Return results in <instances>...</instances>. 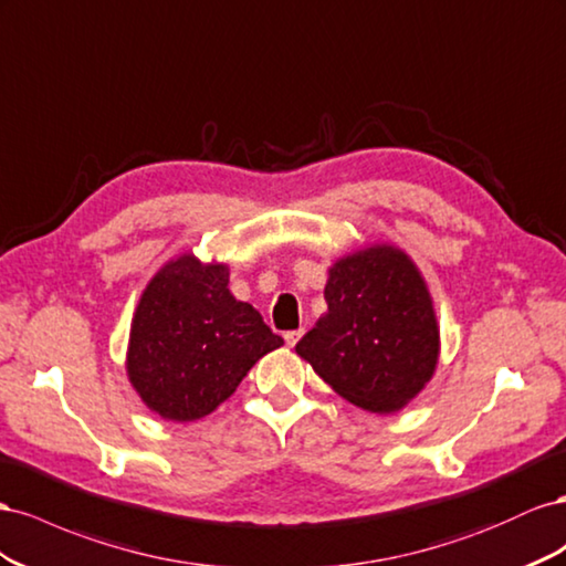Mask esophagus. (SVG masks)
Wrapping results in <instances>:
<instances>
[{
    "instance_id": "esophagus-1",
    "label": "esophagus",
    "mask_w": 566,
    "mask_h": 566,
    "mask_svg": "<svg viewBox=\"0 0 566 566\" xmlns=\"http://www.w3.org/2000/svg\"><path fill=\"white\" fill-rule=\"evenodd\" d=\"M298 338H301V329H294V332H286V334H284L286 346H296Z\"/></svg>"
}]
</instances>
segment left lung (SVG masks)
Segmentation results:
<instances>
[{"label":"left lung","instance_id":"8db88e82","mask_svg":"<svg viewBox=\"0 0 566 566\" xmlns=\"http://www.w3.org/2000/svg\"><path fill=\"white\" fill-rule=\"evenodd\" d=\"M327 313L296 344L332 389L369 412H394L431 379L439 327L422 274L394 247L336 261Z\"/></svg>","mask_w":566,"mask_h":566}]
</instances>
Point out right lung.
<instances>
[{"label":"right lung","instance_id":"obj_1","mask_svg":"<svg viewBox=\"0 0 566 566\" xmlns=\"http://www.w3.org/2000/svg\"><path fill=\"white\" fill-rule=\"evenodd\" d=\"M228 282L224 265L182 255L160 268L139 298L127 375L142 400L172 422L213 412L265 353L284 344Z\"/></svg>","mask_w":566,"mask_h":566}]
</instances>
